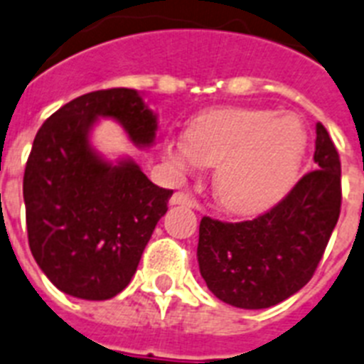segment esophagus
<instances>
[{
	"instance_id": "34e87169",
	"label": "esophagus",
	"mask_w": 364,
	"mask_h": 364,
	"mask_svg": "<svg viewBox=\"0 0 364 364\" xmlns=\"http://www.w3.org/2000/svg\"><path fill=\"white\" fill-rule=\"evenodd\" d=\"M170 205H187V208H196L198 202L192 196L185 194V192H176L172 198H170Z\"/></svg>"
}]
</instances>
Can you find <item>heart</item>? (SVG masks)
<instances>
[{
    "mask_svg": "<svg viewBox=\"0 0 364 364\" xmlns=\"http://www.w3.org/2000/svg\"><path fill=\"white\" fill-rule=\"evenodd\" d=\"M305 127L294 114L249 108L203 112L187 140L164 147L179 172L215 166V194L230 213L249 215L274 203L289 188L305 151Z\"/></svg>",
    "mask_w": 364,
    "mask_h": 364,
    "instance_id": "1",
    "label": "heart"
}]
</instances>
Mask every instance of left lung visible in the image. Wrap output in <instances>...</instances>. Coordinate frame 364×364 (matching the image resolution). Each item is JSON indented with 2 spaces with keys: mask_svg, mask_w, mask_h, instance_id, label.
Masks as SVG:
<instances>
[{
  "mask_svg": "<svg viewBox=\"0 0 364 364\" xmlns=\"http://www.w3.org/2000/svg\"><path fill=\"white\" fill-rule=\"evenodd\" d=\"M316 170L267 213L243 223L203 217L200 273L213 295L237 309H269L312 279L341 215V159L316 125Z\"/></svg>",
  "mask_w": 364,
  "mask_h": 364,
  "instance_id": "left-lung-1",
  "label": "left lung"
}]
</instances>
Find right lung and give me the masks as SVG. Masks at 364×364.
<instances>
[{
    "mask_svg": "<svg viewBox=\"0 0 364 364\" xmlns=\"http://www.w3.org/2000/svg\"><path fill=\"white\" fill-rule=\"evenodd\" d=\"M99 117L138 147L155 141L156 115L136 90L91 91L38 129L23 172L29 249L63 294L112 299L129 286L173 191L153 185L132 159L110 162L91 146Z\"/></svg>",
    "mask_w": 364,
    "mask_h": 364,
    "instance_id": "1",
    "label": "right lung"
}]
</instances>
